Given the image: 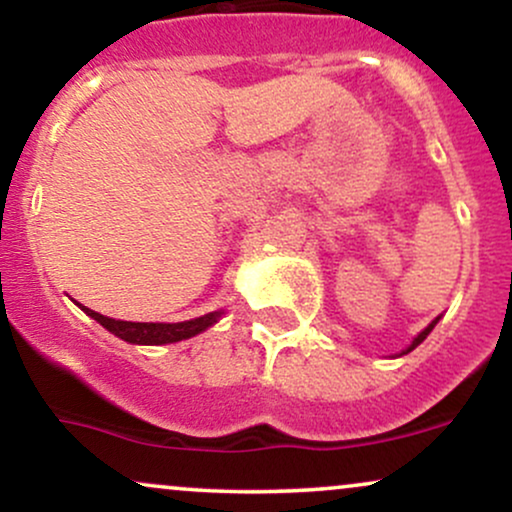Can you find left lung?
Instances as JSON below:
<instances>
[{
    "label": "left lung",
    "mask_w": 512,
    "mask_h": 512,
    "mask_svg": "<svg viewBox=\"0 0 512 512\" xmlns=\"http://www.w3.org/2000/svg\"><path fill=\"white\" fill-rule=\"evenodd\" d=\"M436 322H438V317H436V320H433V322H431V325H428V327H426V330H424V332H421V334H419V337H416V339H414V342H411V346H409V349H407V351H404V354H409V351H414V349H416V346H419L421 342H424V339L428 337V334H431V330H433V327H436Z\"/></svg>",
    "instance_id": "8db88e82"
}]
</instances>
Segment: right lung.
<instances>
[{
    "label": "right lung",
    "mask_w": 512,
    "mask_h": 512,
    "mask_svg": "<svg viewBox=\"0 0 512 512\" xmlns=\"http://www.w3.org/2000/svg\"><path fill=\"white\" fill-rule=\"evenodd\" d=\"M86 315H91L93 320L101 322L108 332H113L115 337L125 339L129 344H173L182 342V339H190L195 334L204 332L207 327L214 325L219 320L221 313H209L202 317H195V320L187 322H173V325H166V322H125V320H113V317H105L96 310L81 305Z\"/></svg>",
    "instance_id": "right-lung-1"
}]
</instances>
